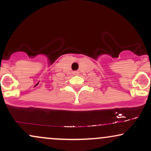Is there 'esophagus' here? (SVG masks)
Listing matches in <instances>:
<instances>
[{
  "instance_id": "34e87169",
  "label": "esophagus",
  "mask_w": 151,
  "mask_h": 151,
  "mask_svg": "<svg viewBox=\"0 0 151 151\" xmlns=\"http://www.w3.org/2000/svg\"><path fill=\"white\" fill-rule=\"evenodd\" d=\"M73 73H74V74H77V73H78V72H73Z\"/></svg>"
}]
</instances>
